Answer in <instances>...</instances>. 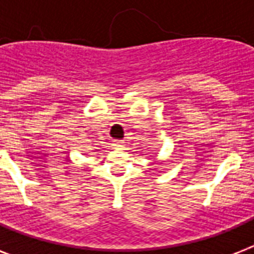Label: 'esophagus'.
Here are the masks:
<instances>
[{
    "label": "esophagus",
    "mask_w": 254,
    "mask_h": 254,
    "mask_svg": "<svg viewBox=\"0 0 254 254\" xmlns=\"http://www.w3.org/2000/svg\"><path fill=\"white\" fill-rule=\"evenodd\" d=\"M115 147H117V149H123L124 147V142H121V141H115Z\"/></svg>",
    "instance_id": "esophagus-1"
}]
</instances>
